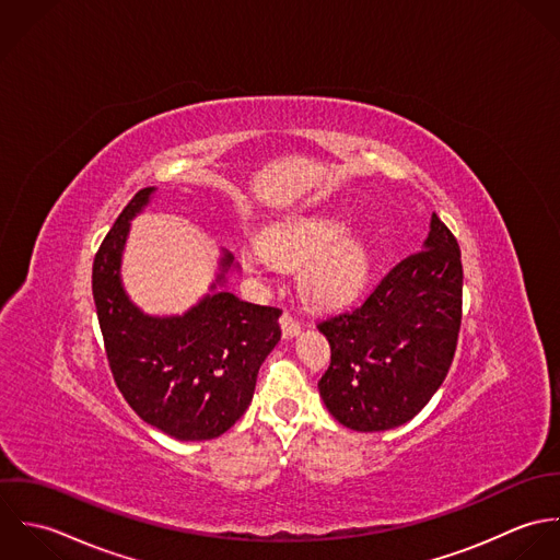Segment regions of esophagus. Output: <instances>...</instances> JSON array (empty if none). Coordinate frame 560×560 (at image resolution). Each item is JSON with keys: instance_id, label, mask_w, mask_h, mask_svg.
I'll return each instance as SVG.
<instances>
[{"instance_id": "esophagus-1", "label": "esophagus", "mask_w": 560, "mask_h": 560, "mask_svg": "<svg viewBox=\"0 0 560 560\" xmlns=\"http://www.w3.org/2000/svg\"><path fill=\"white\" fill-rule=\"evenodd\" d=\"M281 331H283V337L296 336L301 331V320L288 310L281 314Z\"/></svg>"}]
</instances>
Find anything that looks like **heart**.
Masks as SVG:
<instances>
[{"mask_svg": "<svg viewBox=\"0 0 560 560\" xmlns=\"http://www.w3.org/2000/svg\"><path fill=\"white\" fill-rule=\"evenodd\" d=\"M346 224L334 217H303L277 224L261 240L264 255L285 268L310 261L303 275L305 294L320 305L352 301L368 279V253L354 237H343ZM248 266H255L250 259Z\"/></svg>", "mask_w": 560, "mask_h": 560, "instance_id": "obj_1", "label": "heart"}]
</instances>
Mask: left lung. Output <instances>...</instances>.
Here are the masks:
<instances>
[{
    "instance_id": "1",
    "label": "left lung",
    "mask_w": 560,
    "mask_h": 560,
    "mask_svg": "<svg viewBox=\"0 0 560 560\" xmlns=\"http://www.w3.org/2000/svg\"><path fill=\"white\" fill-rule=\"evenodd\" d=\"M460 316L458 242L433 214L422 250L389 268L361 305L318 320L331 346L318 381L331 416L361 433L416 418L446 378Z\"/></svg>"
}]
</instances>
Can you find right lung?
<instances>
[{
	"mask_svg": "<svg viewBox=\"0 0 560 560\" xmlns=\"http://www.w3.org/2000/svg\"><path fill=\"white\" fill-rule=\"evenodd\" d=\"M151 192L142 188L131 197L93 261V299L108 365L140 420L182 442L214 440L250 405L259 365L281 339V310L219 292L182 318L138 312L120 288L118 261L129 219ZM229 266L231 255H224L219 283Z\"/></svg>",
	"mask_w": 560,
	"mask_h": 560,
	"instance_id": "1",
	"label": "right lung"
}]
</instances>
